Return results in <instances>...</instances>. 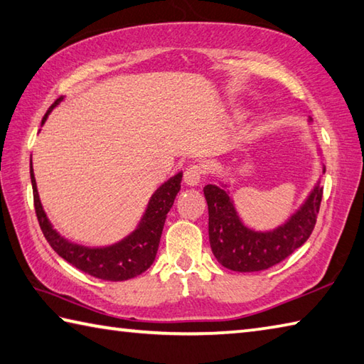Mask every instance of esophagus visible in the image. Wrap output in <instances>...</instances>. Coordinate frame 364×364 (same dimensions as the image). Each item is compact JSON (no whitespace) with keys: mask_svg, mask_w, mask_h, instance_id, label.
I'll return each mask as SVG.
<instances>
[{"mask_svg":"<svg viewBox=\"0 0 364 364\" xmlns=\"http://www.w3.org/2000/svg\"><path fill=\"white\" fill-rule=\"evenodd\" d=\"M203 171L205 168L202 165H189L186 171H184V183H186L188 186H197L202 180Z\"/></svg>","mask_w":364,"mask_h":364,"instance_id":"obj_1","label":"esophagus"}]
</instances>
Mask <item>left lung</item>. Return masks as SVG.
<instances>
[{
    "label": "left lung",
    "mask_w": 364,
    "mask_h": 364,
    "mask_svg": "<svg viewBox=\"0 0 364 364\" xmlns=\"http://www.w3.org/2000/svg\"><path fill=\"white\" fill-rule=\"evenodd\" d=\"M309 124H312L310 117ZM316 149L323 157L320 146ZM321 167V175H325V164ZM228 188L226 181L203 188L208 203L210 247L218 262L226 269L235 272L266 270L302 247L312 234L321 203V176L299 208L285 223L269 230H256L243 223Z\"/></svg>",
    "instance_id": "1"
}]
</instances>
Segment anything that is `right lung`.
<instances>
[{
    "label": "right lung",
    "instance_id": "1",
    "mask_svg": "<svg viewBox=\"0 0 364 364\" xmlns=\"http://www.w3.org/2000/svg\"><path fill=\"white\" fill-rule=\"evenodd\" d=\"M62 100L63 97L58 98L52 105L48 113L43 117L41 125L48 121L50 111L58 107V103ZM30 178L39 226H41L46 240L49 242L52 250L58 256L63 257L65 261H68L71 266L82 270L85 274L102 280L122 282L143 274L154 262L157 248H159L165 218H167V213L175 202V197L181 189L183 171H178L176 175L168 178L167 181L162 183L154 191L153 196L149 197V202L146 208H144V213L141 215L140 221H138L136 228L129 235H125L124 239L116 243L105 247L79 245V243L65 239L63 235H60V232H57V229H54L48 215H46L41 199H39L31 159Z\"/></svg>",
    "mask_w": 364,
    "mask_h": 364
}]
</instances>
